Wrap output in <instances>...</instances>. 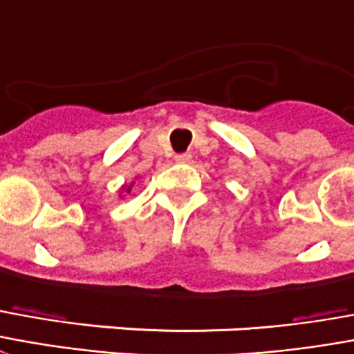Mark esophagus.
I'll list each match as a JSON object with an SVG mask.
<instances>
[{
  "label": "esophagus",
  "mask_w": 354,
  "mask_h": 354,
  "mask_svg": "<svg viewBox=\"0 0 354 354\" xmlns=\"http://www.w3.org/2000/svg\"><path fill=\"white\" fill-rule=\"evenodd\" d=\"M174 161L176 163H189L191 153H178V156H174Z\"/></svg>",
  "instance_id": "obj_1"
}]
</instances>
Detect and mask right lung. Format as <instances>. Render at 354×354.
<instances>
[{
	"instance_id": "right-lung-1",
	"label": "right lung",
	"mask_w": 354,
	"mask_h": 354,
	"mask_svg": "<svg viewBox=\"0 0 354 354\" xmlns=\"http://www.w3.org/2000/svg\"><path fill=\"white\" fill-rule=\"evenodd\" d=\"M133 185H135V180H133L131 184L122 185V187H120V197H124V193H131V189H133Z\"/></svg>"
}]
</instances>
